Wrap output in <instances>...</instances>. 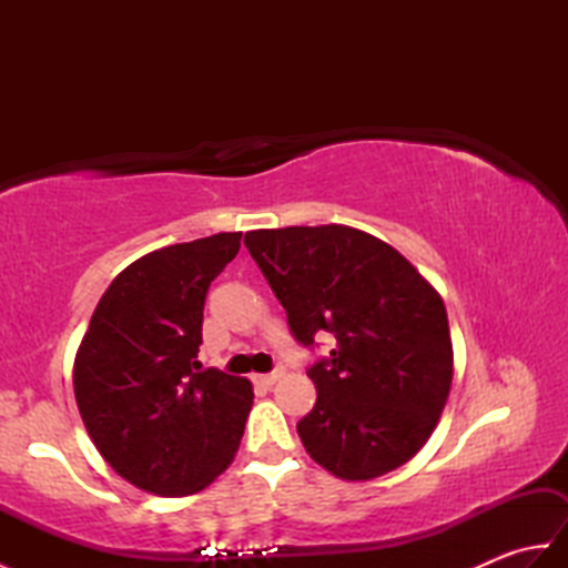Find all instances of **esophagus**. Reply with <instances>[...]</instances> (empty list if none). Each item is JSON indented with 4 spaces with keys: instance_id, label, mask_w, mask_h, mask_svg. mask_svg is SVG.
I'll return each instance as SVG.
<instances>
[{
    "instance_id": "34e87169",
    "label": "esophagus",
    "mask_w": 568,
    "mask_h": 568,
    "mask_svg": "<svg viewBox=\"0 0 568 568\" xmlns=\"http://www.w3.org/2000/svg\"><path fill=\"white\" fill-rule=\"evenodd\" d=\"M283 376H285V368L277 366V368H273L271 373H263V376H256V383H261V385H273L275 381H281Z\"/></svg>"
}]
</instances>
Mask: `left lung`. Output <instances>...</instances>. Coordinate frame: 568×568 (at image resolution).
Masks as SVG:
<instances>
[{
  "label": "left lung",
  "instance_id": "8db88e82",
  "mask_svg": "<svg viewBox=\"0 0 568 568\" xmlns=\"http://www.w3.org/2000/svg\"><path fill=\"white\" fill-rule=\"evenodd\" d=\"M244 244L295 339H336L307 368L317 388L297 422L307 454L344 480L409 462L437 427L454 376L439 293L393 246L344 224L258 229Z\"/></svg>",
  "mask_w": 568,
  "mask_h": 568
}]
</instances>
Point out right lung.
<instances>
[{
    "label": "right lung",
    "instance_id": "1",
    "mask_svg": "<svg viewBox=\"0 0 568 568\" xmlns=\"http://www.w3.org/2000/svg\"><path fill=\"white\" fill-rule=\"evenodd\" d=\"M241 232L149 253L106 287L75 356V400L98 452L153 496H190L232 464L253 405L246 378L204 368L207 291Z\"/></svg>",
    "mask_w": 568,
    "mask_h": 568
}]
</instances>
